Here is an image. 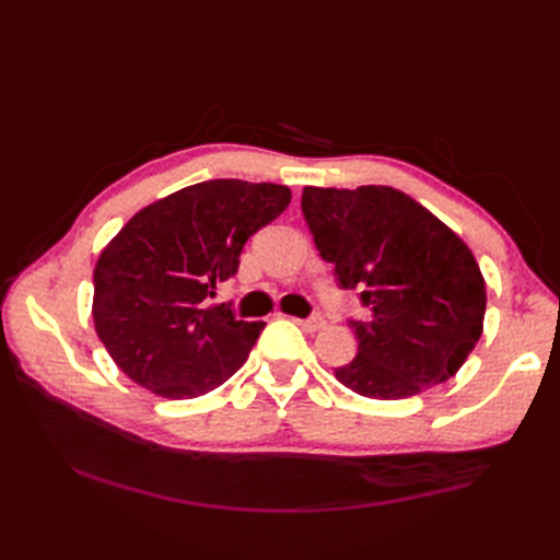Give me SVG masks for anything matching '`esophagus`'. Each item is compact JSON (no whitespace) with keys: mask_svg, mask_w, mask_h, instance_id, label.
<instances>
[{"mask_svg":"<svg viewBox=\"0 0 560 560\" xmlns=\"http://www.w3.org/2000/svg\"><path fill=\"white\" fill-rule=\"evenodd\" d=\"M295 323H299L305 331H311V335H315V331H319L325 327V317L323 315H313V317H307V319H295Z\"/></svg>","mask_w":560,"mask_h":560,"instance_id":"esophagus-1","label":"esophagus"}]
</instances>
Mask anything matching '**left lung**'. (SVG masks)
<instances>
[{"instance_id":"left-lung-1","label":"left lung","mask_w":560,"mask_h":560,"mask_svg":"<svg viewBox=\"0 0 560 560\" xmlns=\"http://www.w3.org/2000/svg\"><path fill=\"white\" fill-rule=\"evenodd\" d=\"M303 213L341 289L361 291L349 319L359 353L335 371L355 395L407 399L445 383L483 331L486 283L462 237L387 185L303 187Z\"/></svg>"}]
</instances>
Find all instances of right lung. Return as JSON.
<instances>
[{"label": "right lung", "instance_id": "add662e5", "mask_svg": "<svg viewBox=\"0 0 560 560\" xmlns=\"http://www.w3.org/2000/svg\"><path fill=\"white\" fill-rule=\"evenodd\" d=\"M273 183L207 180L137 211L93 269V325L117 368L165 399L223 385L265 323L207 305L241 265L243 245L289 207Z\"/></svg>", "mask_w": 560, "mask_h": 560}]
</instances>
